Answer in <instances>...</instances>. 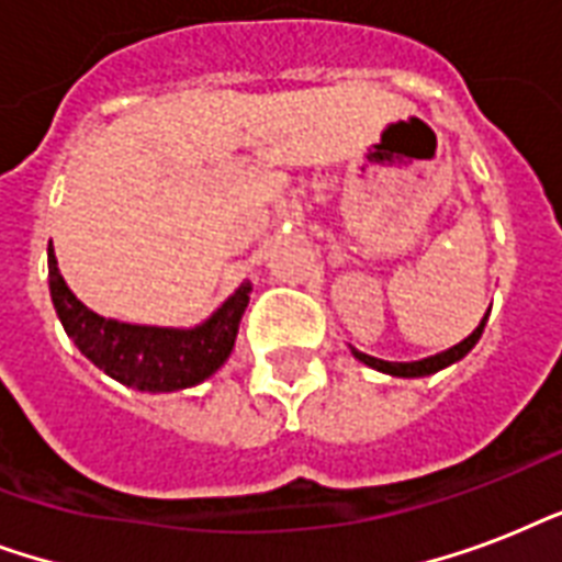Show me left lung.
Here are the masks:
<instances>
[{
  "label": "left lung",
  "mask_w": 562,
  "mask_h": 562,
  "mask_svg": "<svg viewBox=\"0 0 562 562\" xmlns=\"http://www.w3.org/2000/svg\"><path fill=\"white\" fill-rule=\"evenodd\" d=\"M484 324H487V317L481 321V326L475 329V333L470 335V338H463L461 344H454L452 350L446 352H437V356H431V359H423V361H382V359H373V356H364V352L352 350L356 352V359L364 361L368 368H375L382 370V373H391V375H402V379H414V375H428V373H437V370L449 368V364H454V361H461L467 352L479 344L481 333H484Z\"/></svg>",
  "instance_id": "obj_1"
}]
</instances>
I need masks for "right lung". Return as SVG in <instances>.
Segmentation results:
<instances>
[{
	"instance_id": "1",
	"label": "right lung",
	"mask_w": 562,
	"mask_h": 562,
	"mask_svg": "<svg viewBox=\"0 0 562 562\" xmlns=\"http://www.w3.org/2000/svg\"><path fill=\"white\" fill-rule=\"evenodd\" d=\"M48 291L75 347L99 370L116 382L148 393L183 391L203 382L227 361L236 344L238 321L247 308L250 282L194 329H162V326L119 324L101 317L75 297L57 271L55 250L48 247Z\"/></svg>"
}]
</instances>
